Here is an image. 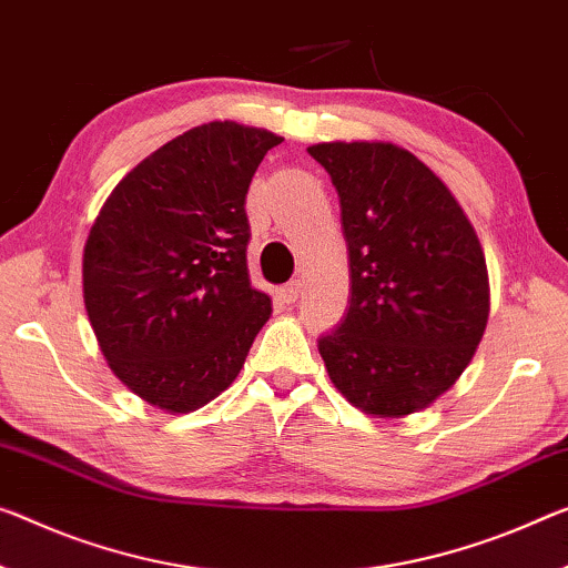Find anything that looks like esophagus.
<instances>
[{
	"mask_svg": "<svg viewBox=\"0 0 568 568\" xmlns=\"http://www.w3.org/2000/svg\"><path fill=\"white\" fill-rule=\"evenodd\" d=\"M300 294H302V282H300V278H294V282L284 284L282 290H278V300L286 302V304H294L296 300H300Z\"/></svg>",
	"mask_w": 568,
	"mask_h": 568,
	"instance_id": "34e87169",
	"label": "esophagus"
}]
</instances>
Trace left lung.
Here are the masks:
<instances>
[{
	"instance_id": "left-lung-1",
	"label": "left lung",
	"mask_w": 568,
	"mask_h": 568,
	"mask_svg": "<svg viewBox=\"0 0 568 568\" xmlns=\"http://www.w3.org/2000/svg\"><path fill=\"white\" fill-rule=\"evenodd\" d=\"M339 197L351 300L317 339L329 381L373 416L422 412L467 368L490 314L485 254L447 185L390 142L307 150Z\"/></svg>"
}]
</instances>
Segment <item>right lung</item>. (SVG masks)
<instances>
[{
    "mask_svg": "<svg viewBox=\"0 0 568 568\" xmlns=\"http://www.w3.org/2000/svg\"><path fill=\"white\" fill-rule=\"evenodd\" d=\"M266 129L211 121L113 187L83 248V302L111 371L136 396L187 414L241 373L272 300L251 286L246 193Z\"/></svg>",
    "mask_w": 568,
    "mask_h": 568,
    "instance_id": "right-lung-1",
    "label": "right lung"
}]
</instances>
